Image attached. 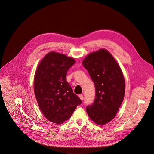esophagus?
<instances>
[{
  "label": "esophagus",
  "instance_id": "34e87169",
  "mask_svg": "<svg viewBox=\"0 0 154 154\" xmlns=\"http://www.w3.org/2000/svg\"><path fill=\"white\" fill-rule=\"evenodd\" d=\"M79 98H80L81 100H83V95L82 94H80V95H79Z\"/></svg>",
  "mask_w": 154,
  "mask_h": 154
}]
</instances>
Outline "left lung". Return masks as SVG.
I'll return each mask as SVG.
<instances>
[{
    "label": "left lung",
    "mask_w": 154,
    "mask_h": 154,
    "mask_svg": "<svg viewBox=\"0 0 154 154\" xmlns=\"http://www.w3.org/2000/svg\"><path fill=\"white\" fill-rule=\"evenodd\" d=\"M95 86V98L88 106L91 119L104 125L116 116L124 98L125 82L122 70L113 56L106 49L89 54L83 60Z\"/></svg>",
    "instance_id": "left-lung-1"
}]
</instances>
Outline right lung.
<instances>
[{
    "label": "right lung",
    "mask_w": 154,
    "mask_h": 154,
    "mask_svg": "<svg viewBox=\"0 0 154 154\" xmlns=\"http://www.w3.org/2000/svg\"><path fill=\"white\" fill-rule=\"evenodd\" d=\"M75 63L72 57L49 52L38 65L34 77V92L39 107L50 121L60 124L69 119L80 98L66 81L69 69Z\"/></svg>",
    "instance_id": "1"
}]
</instances>
